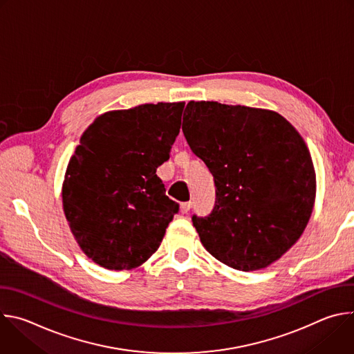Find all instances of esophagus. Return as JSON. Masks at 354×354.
I'll return each instance as SVG.
<instances>
[{
    "label": "esophagus",
    "mask_w": 354,
    "mask_h": 354,
    "mask_svg": "<svg viewBox=\"0 0 354 354\" xmlns=\"http://www.w3.org/2000/svg\"><path fill=\"white\" fill-rule=\"evenodd\" d=\"M190 209H192V201H185V203L180 205V212H182L183 214L189 213Z\"/></svg>",
    "instance_id": "obj_1"
}]
</instances>
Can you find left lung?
Here are the masks:
<instances>
[{
    "label": "left lung",
    "mask_w": 354,
    "mask_h": 354,
    "mask_svg": "<svg viewBox=\"0 0 354 354\" xmlns=\"http://www.w3.org/2000/svg\"><path fill=\"white\" fill-rule=\"evenodd\" d=\"M182 130L216 185V205L193 225L210 254L230 268L269 266L304 232L317 180L310 149L281 115L190 100Z\"/></svg>",
    "instance_id": "1"
}]
</instances>
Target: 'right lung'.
Here are the masks:
<instances>
[{
    "mask_svg": "<svg viewBox=\"0 0 354 354\" xmlns=\"http://www.w3.org/2000/svg\"><path fill=\"white\" fill-rule=\"evenodd\" d=\"M185 102L145 104L97 116L63 182V209L84 254L109 270L142 265L179 210L157 168L169 160Z\"/></svg>",
    "mask_w": 354,
    "mask_h": 354,
    "instance_id": "right-lung-1",
    "label": "right lung"
}]
</instances>
